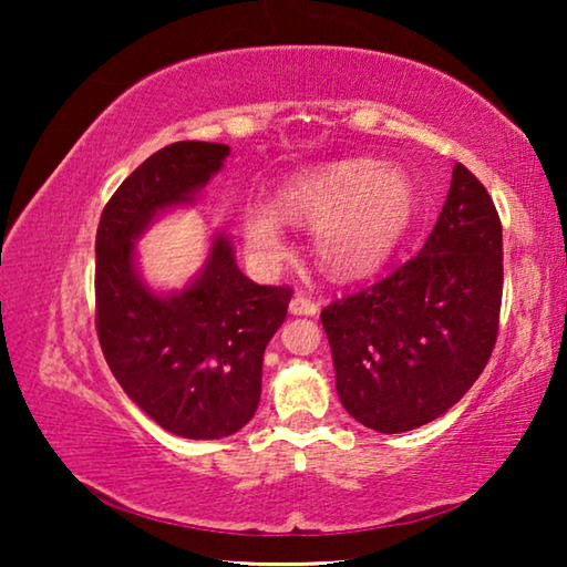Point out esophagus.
I'll return each mask as SVG.
<instances>
[{
    "label": "esophagus",
    "mask_w": 567,
    "mask_h": 567,
    "mask_svg": "<svg viewBox=\"0 0 567 567\" xmlns=\"http://www.w3.org/2000/svg\"><path fill=\"white\" fill-rule=\"evenodd\" d=\"M318 310H320V305L315 302L312 297H307L305 292H297L290 302L292 315H318Z\"/></svg>",
    "instance_id": "34e87169"
}]
</instances>
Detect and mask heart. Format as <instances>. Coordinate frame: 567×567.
Segmentation results:
<instances>
[{"instance_id":"heart-1","label":"heart","mask_w":567,"mask_h":567,"mask_svg":"<svg viewBox=\"0 0 567 567\" xmlns=\"http://www.w3.org/2000/svg\"><path fill=\"white\" fill-rule=\"evenodd\" d=\"M415 185L400 167L342 159L297 175L277 197L287 223L315 225V252L324 270L364 275L388 260L415 215ZM245 243L262 265L287 257L280 219L262 205L245 209Z\"/></svg>"}]
</instances>
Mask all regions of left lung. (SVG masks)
<instances>
[{
	"instance_id": "left-lung-1",
	"label": "left lung",
	"mask_w": 567,
	"mask_h": 567,
	"mask_svg": "<svg viewBox=\"0 0 567 567\" xmlns=\"http://www.w3.org/2000/svg\"><path fill=\"white\" fill-rule=\"evenodd\" d=\"M501 302V217L457 162L420 252L320 312L344 410L388 435L443 415L491 360Z\"/></svg>"
}]
</instances>
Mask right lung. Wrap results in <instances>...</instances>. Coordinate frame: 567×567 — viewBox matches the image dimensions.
I'll list each match as a JSON object with an SVG mask.
<instances>
[{"label":"right lung","instance_id":"obj_1","mask_svg":"<svg viewBox=\"0 0 567 567\" xmlns=\"http://www.w3.org/2000/svg\"><path fill=\"white\" fill-rule=\"evenodd\" d=\"M227 155L215 142L162 147L110 197L94 239V324L104 360L157 425L189 440L227 437L252 420L262 354L292 297L287 285L247 280L225 237L179 295L157 297L134 272V237L159 209L189 203Z\"/></svg>","mask_w":567,"mask_h":567}]
</instances>
